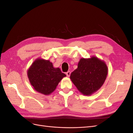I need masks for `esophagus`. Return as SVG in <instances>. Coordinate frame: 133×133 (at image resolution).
I'll use <instances>...</instances> for the list:
<instances>
[{
    "label": "esophagus",
    "mask_w": 133,
    "mask_h": 133,
    "mask_svg": "<svg viewBox=\"0 0 133 133\" xmlns=\"http://www.w3.org/2000/svg\"><path fill=\"white\" fill-rule=\"evenodd\" d=\"M70 73H71V72L70 71H68V72H66V76H68V77H69L70 75Z\"/></svg>",
    "instance_id": "obj_1"
}]
</instances>
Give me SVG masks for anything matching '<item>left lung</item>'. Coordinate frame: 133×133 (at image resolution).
Returning <instances> with one entry per match:
<instances>
[{
	"label": "left lung",
	"mask_w": 133,
	"mask_h": 133,
	"mask_svg": "<svg viewBox=\"0 0 133 133\" xmlns=\"http://www.w3.org/2000/svg\"><path fill=\"white\" fill-rule=\"evenodd\" d=\"M108 73L105 62L92 56L90 58L80 59L78 68L72 72L70 78L82 94L90 96L102 87Z\"/></svg>",
	"instance_id": "1"
}]
</instances>
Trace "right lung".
<instances>
[{"mask_svg": "<svg viewBox=\"0 0 133 133\" xmlns=\"http://www.w3.org/2000/svg\"><path fill=\"white\" fill-rule=\"evenodd\" d=\"M27 76L35 90L49 95L54 91L66 75L62 73L60 68H54L50 60L38 58L28 68Z\"/></svg>", "mask_w": 133, "mask_h": 133, "instance_id": "obj_1", "label": "right lung"}]
</instances>
